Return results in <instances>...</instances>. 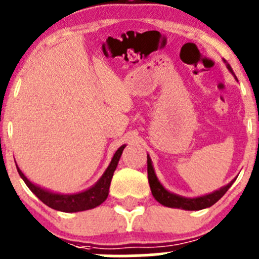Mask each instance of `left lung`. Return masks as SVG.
Returning <instances> with one entry per match:
<instances>
[{
    "mask_svg": "<svg viewBox=\"0 0 259 259\" xmlns=\"http://www.w3.org/2000/svg\"><path fill=\"white\" fill-rule=\"evenodd\" d=\"M227 67H228L229 71L233 74V70H232V67L229 66V64H227ZM148 180H149V185H150L151 194H153V197L155 198L160 204L165 205V207H169V208H180V209H185V210H200L215 204V203L218 202L224 194H226L227 190L232 187V184H233L236 179L232 180V182L229 183V184H227L226 187L221 188L219 190H215V192L210 193V194L203 195V197H198V198L180 197V195H177L174 194V193H170L169 190H166L165 188L160 184V182H159L158 178H156L155 171H154L150 156L148 155Z\"/></svg>",
    "mask_w": 259,
    "mask_h": 259,
    "instance_id": "left-lung-1",
    "label": "left lung"
}]
</instances>
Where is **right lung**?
I'll use <instances>...</instances> for the list:
<instances>
[{
    "instance_id": "1",
    "label": "right lung",
    "mask_w": 259,
    "mask_h": 259,
    "mask_svg": "<svg viewBox=\"0 0 259 259\" xmlns=\"http://www.w3.org/2000/svg\"><path fill=\"white\" fill-rule=\"evenodd\" d=\"M126 145H121L116 151H115L110 164L106 168L105 173L103 174L100 179L95 183L91 188L83 190L81 193H75V194H60V193H52L50 190L44 189V188L35 185L25 177V174L20 170L17 166V171L21 178L26 183L28 189L48 207L65 213H75V211H82L98 207L101 203L105 202L109 195V188H110L111 179H113L114 171L116 169L119 159L121 156L122 150Z\"/></svg>"
}]
</instances>
